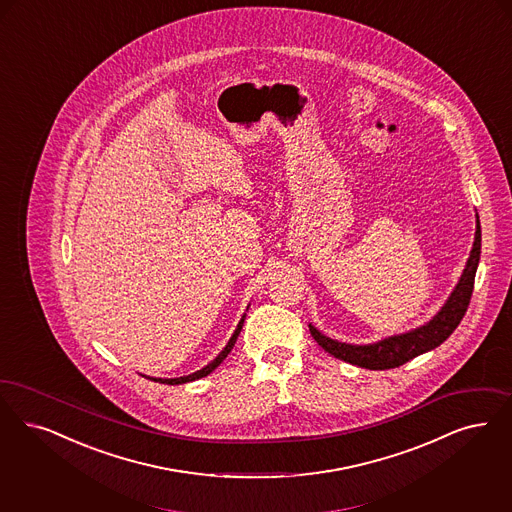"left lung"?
<instances>
[{"instance_id":"obj_1","label":"left lung","mask_w":512,"mask_h":512,"mask_svg":"<svg viewBox=\"0 0 512 512\" xmlns=\"http://www.w3.org/2000/svg\"><path fill=\"white\" fill-rule=\"evenodd\" d=\"M480 247H482V230H480V219L476 213V232H474V242H472L467 265L463 268V274L457 286L453 287L444 307L440 308L427 324L409 329L400 335H390L369 345H350V343L335 341L328 335H324L320 329L308 324L310 335L331 356L348 362L352 366L366 369L398 368L409 360H413L415 356L440 347L461 324L467 307L471 303L474 276L480 263Z\"/></svg>"}]
</instances>
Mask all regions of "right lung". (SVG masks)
Masks as SVG:
<instances>
[{"mask_svg": "<svg viewBox=\"0 0 512 512\" xmlns=\"http://www.w3.org/2000/svg\"><path fill=\"white\" fill-rule=\"evenodd\" d=\"M244 320H246V314L242 316V320L238 322V326L234 329V333H232V337L228 339V343H226V347L217 354V358L215 360H211L207 366H204L202 369H198V371H194V373H190V375H184V377H173V379H162V377H148L150 381H156V383H164V385H184V383H190V381H196V379H202L205 375H209L211 371L215 368H219V364L225 360L226 356H228V352L232 350V347L236 345V339H238V335H240V331H242V326H244Z\"/></svg>", "mask_w": 512, "mask_h": 512, "instance_id": "right-lung-1", "label": "right lung"}]
</instances>
